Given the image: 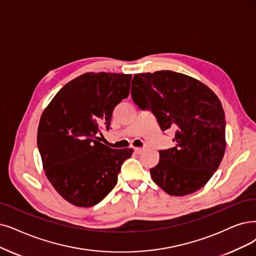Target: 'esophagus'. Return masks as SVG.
Here are the masks:
<instances>
[{
  "instance_id": "34e87169",
  "label": "esophagus",
  "mask_w": 256,
  "mask_h": 256,
  "mask_svg": "<svg viewBox=\"0 0 256 256\" xmlns=\"http://www.w3.org/2000/svg\"><path fill=\"white\" fill-rule=\"evenodd\" d=\"M142 151H144V148H140V147H136L134 148V152L138 153V154H140V153H142Z\"/></svg>"
}]
</instances>
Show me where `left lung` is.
Here are the masks:
<instances>
[{
    "mask_svg": "<svg viewBox=\"0 0 256 256\" xmlns=\"http://www.w3.org/2000/svg\"><path fill=\"white\" fill-rule=\"evenodd\" d=\"M134 79V103L150 109L162 131L176 130V147L160 150L158 164L150 169L153 182L173 196L200 190L218 170L226 150L220 98L198 80L174 71L138 74Z\"/></svg>",
    "mask_w": 256,
    "mask_h": 256,
    "instance_id": "obj_1",
    "label": "left lung"
}]
</instances>
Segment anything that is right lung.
Here are the masks:
<instances>
[{"label":"right lung","mask_w":256,"mask_h":256,"mask_svg":"<svg viewBox=\"0 0 256 256\" xmlns=\"http://www.w3.org/2000/svg\"><path fill=\"white\" fill-rule=\"evenodd\" d=\"M132 74L87 72L67 83L43 111L38 147L45 176L76 207L96 205L114 188L134 149H112L100 142L112 112L128 98Z\"/></svg>","instance_id":"obj_1"}]
</instances>
